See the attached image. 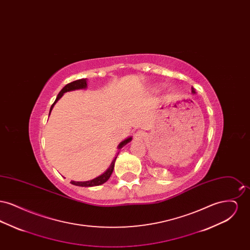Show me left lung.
<instances>
[{"instance_id": "obj_1", "label": "left lung", "mask_w": 250, "mask_h": 250, "mask_svg": "<svg viewBox=\"0 0 250 250\" xmlns=\"http://www.w3.org/2000/svg\"><path fill=\"white\" fill-rule=\"evenodd\" d=\"M192 92H193V93H194V89H193V91H192Z\"/></svg>"}]
</instances>
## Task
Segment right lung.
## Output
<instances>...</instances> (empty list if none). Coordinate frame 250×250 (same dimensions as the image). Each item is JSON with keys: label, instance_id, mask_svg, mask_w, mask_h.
I'll return each mask as SVG.
<instances>
[{"label": "right lung", "instance_id": "1", "mask_svg": "<svg viewBox=\"0 0 250 250\" xmlns=\"http://www.w3.org/2000/svg\"><path fill=\"white\" fill-rule=\"evenodd\" d=\"M86 86H87V84H86V80L85 79H81V80H77V81H74V82H72L70 83L66 84L62 89V91L60 92L58 95H57V98H56V100L54 101V103L52 104V106L50 107V110H49V113H50V111H51V109H52V107L54 106V104L58 101V99H59L60 97L62 96V95H63L64 93H66V92H69V91H73V90H78V89H83V88H86ZM131 140H132V138H128V139H126V140H125L124 142H122V143L119 144V149L121 148H123L125 144L127 143H129ZM117 157V156H116ZM116 157L113 159V161H112V163H111V165L110 167L107 168V170H106V172H104L102 175H100V176H98V177H96V178L93 179V180H91V181H86V182H74V181H71L72 185H75V186H78V187H95V186H100V185H102V184H104L105 182H107L108 178L110 177V175H111V173H112V171H113V167H114V163H115V160H116Z\"/></svg>", "mask_w": 250, "mask_h": 250}]
</instances>
